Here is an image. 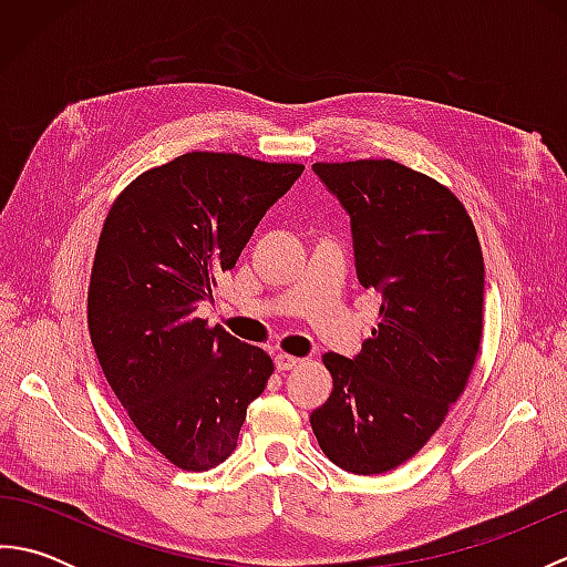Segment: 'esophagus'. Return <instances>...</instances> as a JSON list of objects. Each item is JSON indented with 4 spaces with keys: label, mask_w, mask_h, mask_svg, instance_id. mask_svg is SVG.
I'll use <instances>...</instances> for the list:
<instances>
[{
    "label": "esophagus",
    "mask_w": 567,
    "mask_h": 567,
    "mask_svg": "<svg viewBox=\"0 0 567 567\" xmlns=\"http://www.w3.org/2000/svg\"><path fill=\"white\" fill-rule=\"evenodd\" d=\"M299 363H302V358H295V355H287V353H277V355H275V368L280 370V372L292 370V368H297Z\"/></svg>",
    "instance_id": "1"
}]
</instances>
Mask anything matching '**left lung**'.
I'll use <instances>...</instances> for the list:
<instances>
[{"instance_id": "1", "label": "left lung", "mask_w": 567, "mask_h": 567, "mask_svg": "<svg viewBox=\"0 0 567 567\" xmlns=\"http://www.w3.org/2000/svg\"><path fill=\"white\" fill-rule=\"evenodd\" d=\"M315 173L351 216L358 280L382 305L363 351L323 355L333 390L309 421L331 463L380 475L424 449L465 390L483 339V248L461 199L412 167Z\"/></svg>"}]
</instances>
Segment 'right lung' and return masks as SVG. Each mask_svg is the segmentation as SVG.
Returning a JSON list of instances; mask_svg holds the SVG:
<instances>
[{
	"mask_svg": "<svg viewBox=\"0 0 567 567\" xmlns=\"http://www.w3.org/2000/svg\"><path fill=\"white\" fill-rule=\"evenodd\" d=\"M299 163L192 151L138 175L106 214L87 327L106 382L138 433L202 473L234 453L272 360L197 317Z\"/></svg>",
	"mask_w": 567,
	"mask_h": 567,
	"instance_id": "obj_1",
	"label": "right lung"
}]
</instances>
